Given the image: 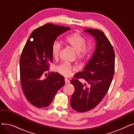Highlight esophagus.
Segmentation results:
<instances>
[{
  "label": "esophagus",
  "instance_id": "obj_1",
  "mask_svg": "<svg viewBox=\"0 0 134 134\" xmlns=\"http://www.w3.org/2000/svg\"><path fill=\"white\" fill-rule=\"evenodd\" d=\"M65 81L66 84H69V83H70L69 80L68 79H67V78H65Z\"/></svg>",
  "mask_w": 134,
  "mask_h": 134
}]
</instances>
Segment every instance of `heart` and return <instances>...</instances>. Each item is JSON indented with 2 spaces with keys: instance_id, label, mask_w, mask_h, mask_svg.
Returning a JSON list of instances; mask_svg holds the SVG:
<instances>
[{
  "instance_id": "b5f03b06",
  "label": "heart",
  "mask_w": 134,
  "mask_h": 134,
  "mask_svg": "<svg viewBox=\"0 0 134 134\" xmlns=\"http://www.w3.org/2000/svg\"><path fill=\"white\" fill-rule=\"evenodd\" d=\"M66 43L72 47L76 52V57L80 60H85L88 55V50L85 47L86 41L81 35L74 32L68 36L65 40ZM61 46L58 41H55L52 46V54L54 58H57L59 55ZM76 68L68 63L62 64L56 67V71L62 75L68 76L71 75L72 72L76 71Z\"/></svg>"
}]
</instances>
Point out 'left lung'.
Wrapping results in <instances>:
<instances>
[{"label":"left lung","mask_w":134,"mask_h":134,"mask_svg":"<svg viewBox=\"0 0 134 134\" xmlns=\"http://www.w3.org/2000/svg\"><path fill=\"white\" fill-rule=\"evenodd\" d=\"M84 31L94 37L96 48L83 71L76 73L75 79L71 80L75 88L71 107L80 112L90 111L99 104L108 92L115 71V52L104 32L91 29ZM80 78L86 83L79 82L77 79Z\"/></svg>","instance_id":"8db88e82"}]
</instances>
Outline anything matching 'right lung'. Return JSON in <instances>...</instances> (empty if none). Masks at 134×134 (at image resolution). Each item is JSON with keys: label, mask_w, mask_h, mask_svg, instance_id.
Listing matches in <instances>:
<instances>
[{"label": "right lung", "mask_w": 134, "mask_h": 134, "mask_svg": "<svg viewBox=\"0 0 134 134\" xmlns=\"http://www.w3.org/2000/svg\"><path fill=\"white\" fill-rule=\"evenodd\" d=\"M69 29V27L46 24L32 32L23 48L19 60L21 86L27 100L37 108L49 106L65 85L64 77L57 72L51 73L44 79L42 75L48 71L53 61V42Z\"/></svg>", "instance_id": "add662e5"}]
</instances>
